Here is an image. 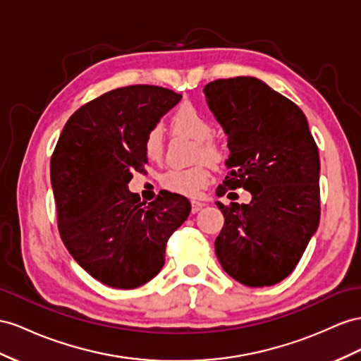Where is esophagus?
Masks as SVG:
<instances>
[{
	"instance_id": "34e87169",
	"label": "esophagus",
	"mask_w": 361,
	"mask_h": 361,
	"mask_svg": "<svg viewBox=\"0 0 361 361\" xmlns=\"http://www.w3.org/2000/svg\"><path fill=\"white\" fill-rule=\"evenodd\" d=\"M204 206H206L204 202L193 200V201H192V214H198V212H200L202 207H204Z\"/></svg>"
}]
</instances>
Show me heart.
<instances>
[{
    "label": "heart",
    "instance_id": "1",
    "mask_svg": "<svg viewBox=\"0 0 361 361\" xmlns=\"http://www.w3.org/2000/svg\"><path fill=\"white\" fill-rule=\"evenodd\" d=\"M171 125L175 133L184 134L195 140L197 146L193 147L192 154L193 161L202 160L207 163L200 161L190 168H172L161 175L160 183L166 190L186 197H195L210 181V169L207 163L216 166L223 161V149L212 137L215 131L214 125L192 104L180 105L172 114ZM143 151L149 160L155 161L161 159L164 154V140L160 126H152L146 133Z\"/></svg>",
    "mask_w": 361,
    "mask_h": 361
}]
</instances>
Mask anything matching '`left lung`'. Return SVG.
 Listing matches in <instances>:
<instances>
[{"instance_id": "obj_1", "label": "left lung", "mask_w": 361, "mask_h": 361, "mask_svg": "<svg viewBox=\"0 0 361 361\" xmlns=\"http://www.w3.org/2000/svg\"><path fill=\"white\" fill-rule=\"evenodd\" d=\"M204 94L228 135L230 171L218 197L239 188L252 193L250 204L216 202L224 215L218 261L243 285H274L295 269L319 227V147L302 109L259 79H218Z\"/></svg>"}]
</instances>
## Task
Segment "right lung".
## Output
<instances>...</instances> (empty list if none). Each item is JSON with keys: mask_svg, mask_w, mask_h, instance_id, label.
I'll return each instance as SVG.
<instances>
[{"mask_svg": "<svg viewBox=\"0 0 361 361\" xmlns=\"http://www.w3.org/2000/svg\"><path fill=\"white\" fill-rule=\"evenodd\" d=\"M181 94L154 85L111 90L82 105L63 126L50 178L63 245L94 279L137 288L160 273L166 244L190 202L163 192L149 204L128 190L143 172L146 133Z\"/></svg>", "mask_w": 361, "mask_h": 361, "instance_id": "add662e5", "label": "right lung"}]
</instances>
